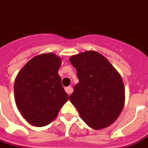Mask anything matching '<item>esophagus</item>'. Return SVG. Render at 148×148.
<instances>
[{
  "instance_id": "34e87169",
  "label": "esophagus",
  "mask_w": 148,
  "mask_h": 148,
  "mask_svg": "<svg viewBox=\"0 0 148 148\" xmlns=\"http://www.w3.org/2000/svg\"><path fill=\"white\" fill-rule=\"evenodd\" d=\"M65 91L68 95H70L73 91V89H72L71 86H67V87H65Z\"/></svg>"
}]
</instances>
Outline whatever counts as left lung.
<instances>
[{
  "mask_svg": "<svg viewBox=\"0 0 148 148\" xmlns=\"http://www.w3.org/2000/svg\"><path fill=\"white\" fill-rule=\"evenodd\" d=\"M79 83L69 99L90 128L99 130L112 124L125 104L122 77L103 55L87 51L70 58Z\"/></svg>",
  "mask_w": 148,
  "mask_h": 148,
  "instance_id": "left-lung-1",
  "label": "left lung"
}]
</instances>
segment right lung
Returning <instances> with one entry per match:
<instances>
[{
    "mask_svg": "<svg viewBox=\"0 0 148 148\" xmlns=\"http://www.w3.org/2000/svg\"><path fill=\"white\" fill-rule=\"evenodd\" d=\"M62 59L55 54L37 55L19 72L14 82L17 109L32 125L50 124L68 101L58 69Z\"/></svg>",
    "mask_w": 148,
    "mask_h": 148,
    "instance_id": "add662e5",
    "label": "right lung"
}]
</instances>
